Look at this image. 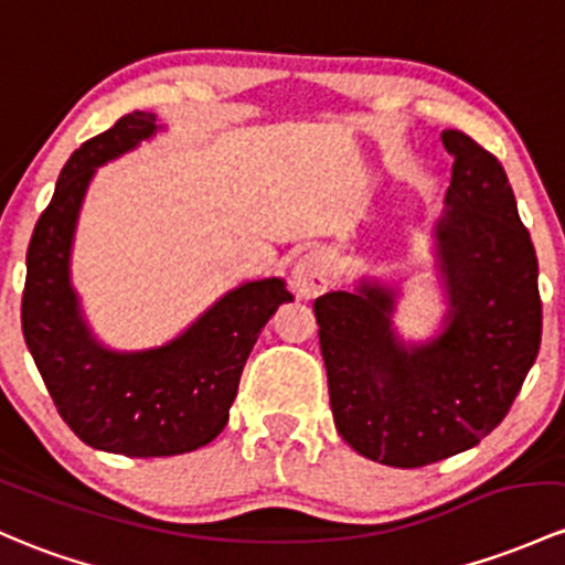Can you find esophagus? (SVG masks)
Returning <instances> with one entry per match:
<instances>
[{
	"label": "esophagus",
	"mask_w": 565,
	"mask_h": 565,
	"mask_svg": "<svg viewBox=\"0 0 565 565\" xmlns=\"http://www.w3.org/2000/svg\"><path fill=\"white\" fill-rule=\"evenodd\" d=\"M330 284V259L328 254L311 248L292 267V287L300 298H317Z\"/></svg>",
	"instance_id": "1"
}]
</instances>
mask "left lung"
<instances>
[{
	"instance_id": "8db88e82",
	"label": "left lung",
	"mask_w": 565,
	"mask_h": 565,
	"mask_svg": "<svg viewBox=\"0 0 565 565\" xmlns=\"http://www.w3.org/2000/svg\"><path fill=\"white\" fill-rule=\"evenodd\" d=\"M452 183L433 224L447 295L441 330L395 328L401 287L360 278L313 302L332 419L367 460L419 468L477 447L501 425L542 343L539 263L501 162L447 129Z\"/></svg>"
}]
</instances>
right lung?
<instances>
[{
    "mask_svg": "<svg viewBox=\"0 0 565 565\" xmlns=\"http://www.w3.org/2000/svg\"><path fill=\"white\" fill-rule=\"evenodd\" d=\"M164 129L135 110L64 164L26 252L21 328L34 365L83 444L127 457H170L211 444L230 419L243 365L267 319L292 300L284 278L243 281L173 341L121 352L94 335L73 287V243L88 183L103 164Z\"/></svg>",
    "mask_w": 565,
    "mask_h": 565,
    "instance_id": "right-lung-1",
    "label": "right lung"
}]
</instances>
